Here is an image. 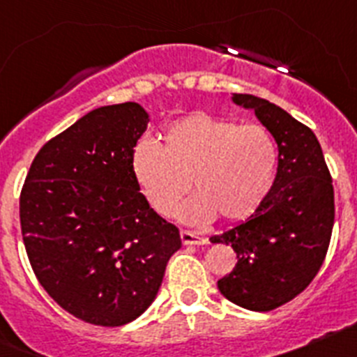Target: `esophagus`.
Returning a JSON list of instances; mask_svg holds the SVG:
<instances>
[{"label":"esophagus","instance_id":"obj_1","mask_svg":"<svg viewBox=\"0 0 357 357\" xmlns=\"http://www.w3.org/2000/svg\"><path fill=\"white\" fill-rule=\"evenodd\" d=\"M181 239L184 245H206L207 239L202 238L197 232H191V230H181Z\"/></svg>","mask_w":357,"mask_h":357}]
</instances>
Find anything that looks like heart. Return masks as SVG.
Instances as JSON below:
<instances>
[{
  "instance_id": "heart-1",
  "label": "heart",
  "mask_w": 357,
  "mask_h": 357,
  "mask_svg": "<svg viewBox=\"0 0 357 357\" xmlns=\"http://www.w3.org/2000/svg\"><path fill=\"white\" fill-rule=\"evenodd\" d=\"M279 151L273 135L257 123L193 112L172 123L162 146L150 139L135 144L132 173L155 213L168 216L189 189H197L176 216L189 223L245 222L273 188Z\"/></svg>"
}]
</instances>
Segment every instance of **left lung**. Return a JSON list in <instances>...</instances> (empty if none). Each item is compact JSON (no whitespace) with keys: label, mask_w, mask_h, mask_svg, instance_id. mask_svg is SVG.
Masks as SVG:
<instances>
[{"label":"left lung","mask_w":357,"mask_h":357,"mask_svg":"<svg viewBox=\"0 0 357 357\" xmlns=\"http://www.w3.org/2000/svg\"><path fill=\"white\" fill-rule=\"evenodd\" d=\"M232 102L254 110L273 135L279 164L263 206L211 238L238 255L218 289L236 305L272 311L304 291L324 264L334 225L333 178L311 128L252 94H232Z\"/></svg>","instance_id":"8db88e82"}]
</instances>
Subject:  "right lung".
<instances>
[{
  "mask_svg": "<svg viewBox=\"0 0 357 357\" xmlns=\"http://www.w3.org/2000/svg\"><path fill=\"white\" fill-rule=\"evenodd\" d=\"M148 112L127 102L91 110L44 144L19 218L31 270L69 314L125 326L155 301L178 229L151 209L132 173Z\"/></svg>",
  "mask_w": 357,
  "mask_h": 357,
  "instance_id": "add662e5",
  "label": "right lung"
}]
</instances>
